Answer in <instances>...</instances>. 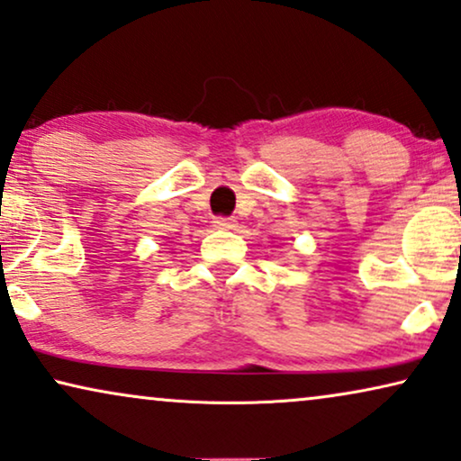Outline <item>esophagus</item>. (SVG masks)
Here are the masks:
<instances>
[{
	"label": "esophagus",
	"instance_id": "1",
	"mask_svg": "<svg viewBox=\"0 0 461 461\" xmlns=\"http://www.w3.org/2000/svg\"><path fill=\"white\" fill-rule=\"evenodd\" d=\"M212 228L215 230H231L236 228V221L230 217H215V221H212Z\"/></svg>",
	"mask_w": 461,
	"mask_h": 461
}]
</instances>
